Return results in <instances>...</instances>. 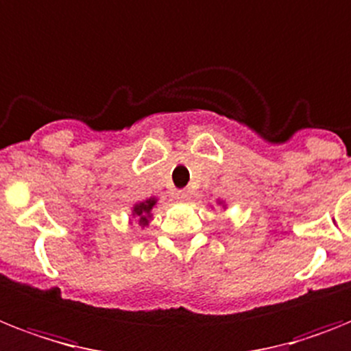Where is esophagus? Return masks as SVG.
I'll use <instances>...</instances> for the list:
<instances>
[{
	"label": "esophagus",
	"mask_w": 351,
	"mask_h": 351,
	"mask_svg": "<svg viewBox=\"0 0 351 351\" xmlns=\"http://www.w3.org/2000/svg\"><path fill=\"white\" fill-rule=\"evenodd\" d=\"M175 198H176V200H180V202H187L191 196H189V193H187V191H178V193L175 195Z\"/></svg>",
	"instance_id": "esophagus-1"
}]
</instances>
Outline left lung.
Instances as JSON below:
<instances>
[{"label": "left lung", "instance_id": "8db88e82", "mask_svg": "<svg viewBox=\"0 0 351 351\" xmlns=\"http://www.w3.org/2000/svg\"><path fill=\"white\" fill-rule=\"evenodd\" d=\"M220 204H221V202H220Z\"/></svg>", "mask_w": 351, "mask_h": 351}]
</instances>
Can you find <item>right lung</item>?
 <instances>
[{
    "instance_id": "1",
    "label": "right lung",
    "mask_w": 351,
    "mask_h": 351,
    "mask_svg": "<svg viewBox=\"0 0 351 351\" xmlns=\"http://www.w3.org/2000/svg\"><path fill=\"white\" fill-rule=\"evenodd\" d=\"M156 205V198H147L144 202H138V204L133 205V218L138 220V225L146 227L149 225L151 220V210Z\"/></svg>"
}]
</instances>
